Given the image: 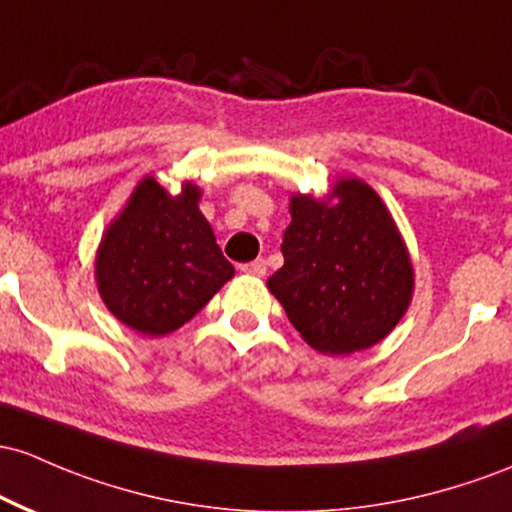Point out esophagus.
Instances as JSON below:
<instances>
[{"instance_id": "34e87169", "label": "esophagus", "mask_w": 512, "mask_h": 512, "mask_svg": "<svg viewBox=\"0 0 512 512\" xmlns=\"http://www.w3.org/2000/svg\"><path fill=\"white\" fill-rule=\"evenodd\" d=\"M243 269L245 274H252V277H265L267 274V260H252V262H247V265H243L240 267Z\"/></svg>"}]
</instances>
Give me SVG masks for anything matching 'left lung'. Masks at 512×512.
<instances>
[{"instance_id": "obj_1", "label": "left lung", "mask_w": 512, "mask_h": 512, "mask_svg": "<svg viewBox=\"0 0 512 512\" xmlns=\"http://www.w3.org/2000/svg\"><path fill=\"white\" fill-rule=\"evenodd\" d=\"M284 267L267 279L301 338L323 355L376 345L411 306L413 265L379 194L340 179L328 199L291 196Z\"/></svg>"}]
</instances>
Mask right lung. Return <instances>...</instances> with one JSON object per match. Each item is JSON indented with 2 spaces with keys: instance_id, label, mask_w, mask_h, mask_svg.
Listing matches in <instances>:
<instances>
[{
  "instance_id": "add662e5",
  "label": "right lung",
  "mask_w": 512,
  "mask_h": 512,
  "mask_svg": "<svg viewBox=\"0 0 512 512\" xmlns=\"http://www.w3.org/2000/svg\"><path fill=\"white\" fill-rule=\"evenodd\" d=\"M199 199L192 182L172 196L145 177L101 238L94 262L101 299L150 338L182 328L235 274Z\"/></svg>"
}]
</instances>
